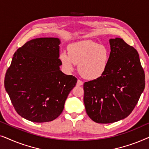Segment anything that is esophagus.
<instances>
[{"label":"esophagus","mask_w":149,"mask_h":149,"mask_svg":"<svg viewBox=\"0 0 149 149\" xmlns=\"http://www.w3.org/2000/svg\"><path fill=\"white\" fill-rule=\"evenodd\" d=\"M77 85H79V86H80V85H83V82L82 81H81V80H79V79H78V80H77Z\"/></svg>","instance_id":"obj_1"}]
</instances>
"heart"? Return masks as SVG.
Listing matches in <instances>:
<instances>
[{
	"mask_svg": "<svg viewBox=\"0 0 149 149\" xmlns=\"http://www.w3.org/2000/svg\"><path fill=\"white\" fill-rule=\"evenodd\" d=\"M110 58L109 48L91 40H80L68 46V53L61 55L62 62L67 70H73L79 64L78 70L83 78L95 80L102 76Z\"/></svg>",
	"mask_w": 149,
	"mask_h": 149,
	"instance_id": "b5f03b06",
	"label": "heart"
}]
</instances>
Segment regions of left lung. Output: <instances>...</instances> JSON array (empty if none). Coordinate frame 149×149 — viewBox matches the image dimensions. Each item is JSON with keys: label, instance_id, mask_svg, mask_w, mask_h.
Returning a JSON list of instances; mask_svg holds the SVG:
<instances>
[{"label": "left lung", "instance_id": "1", "mask_svg": "<svg viewBox=\"0 0 149 149\" xmlns=\"http://www.w3.org/2000/svg\"><path fill=\"white\" fill-rule=\"evenodd\" d=\"M109 64L102 76L85 82L87 115L98 123H111L130 115L143 92L145 75L139 54L122 38L109 40Z\"/></svg>", "mask_w": 149, "mask_h": 149}]
</instances>
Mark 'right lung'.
I'll list each match as a JSON object with an SVG mask.
<instances>
[{
    "label": "right lung",
    "mask_w": 149,
    "mask_h": 149,
    "mask_svg": "<svg viewBox=\"0 0 149 149\" xmlns=\"http://www.w3.org/2000/svg\"><path fill=\"white\" fill-rule=\"evenodd\" d=\"M60 44L58 38L28 41L15 52L6 72V91L16 112L28 121L56 119L76 85V77L60 69Z\"/></svg>",
    "instance_id": "right-lung-1"
}]
</instances>
